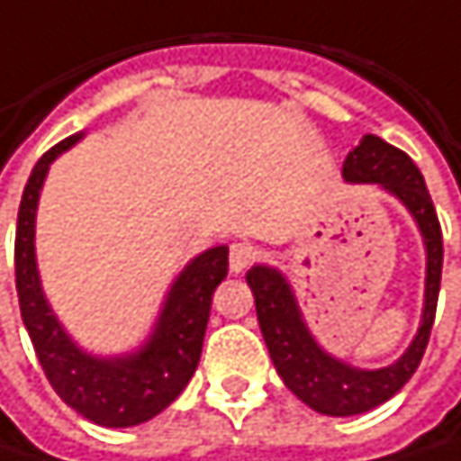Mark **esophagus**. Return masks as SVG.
Instances as JSON below:
<instances>
[{
    "instance_id": "1",
    "label": "esophagus",
    "mask_w": 461,
    "mask_h": 461,
    "mask_svg": "<svg viewBox=\"0 0 461 461\" xmlns=\"http://www.w3.org/2000/svg\"><path fill=\"white\" fill-rule=\"evenodd\" d=\"M255 258H258V249H255L252 244H247V241H236V244H230L228 263H230V271H233V274L247 271V268L255 263Z\"/></svg>"
}]
</instances>
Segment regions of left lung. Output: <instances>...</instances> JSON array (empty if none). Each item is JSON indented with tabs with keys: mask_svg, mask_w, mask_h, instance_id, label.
<instances>
[{
	"mask_svg": "<svg viewBox=\"0 0 461 461\" xmlns=\"http://www.w3.org/2000/svg\"><path fill=\"white\" fill-rule=\"evenodd\" d=\"M344 179L381 185L386 193L400 198L402 206L413 214L427 247V285H424L421 328L411 346L405 348V354L386 367L362 370L336 359L314 341V336L303 322L293 287L276 268L255 266L247 274V285L252 287L255 295L260 333L276 365V373L282 375L285 386L295 397H301L309 408L325 416L365 413L386 402L408 384L429 341V330L438 309V293H440V271H443L440 222L421 171L402 149L386 144L373 133H365L362 141L346 155Z\"/></svg>",
	"mask_w": 461,
	"mask_h": 461,
	"instance_id": "1",
	"label": "left lung"
}]
</instances>
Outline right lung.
Here are the masks:
<instances>
[{
	"label": "right lung",
	"instance_id": "right-lung-1",
	"mask_svg": "<svg viewBox=\"0 0 461 461\" xmlns=\"http://www.w3.org/2000/svg\"><path fill=\"white\" fill-rule=\"evenodd\" d=\"M83 133L50 147L23 187L15 228V290L37 359L56 394L102 427H133L168 408L193 378L214 287L228 276V247H212L185 266L168 290L149 341L125 357H94L75 344L50 312L34 258V220L50 163Z\"/></svg>",
	"mask_w": 461,
	"mask_h": 461
}]
</instances>
